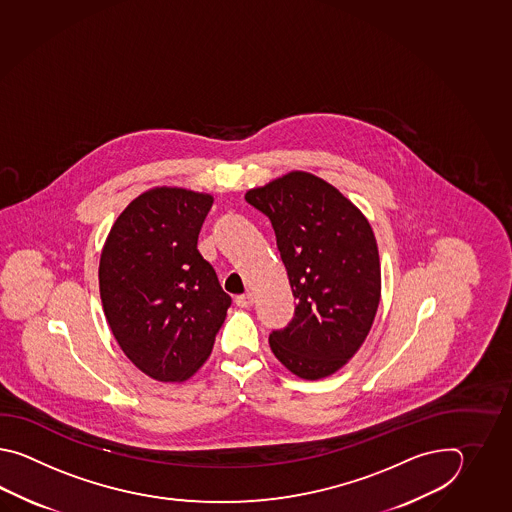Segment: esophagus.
Masks as SVG:
<instances>
[{
	"mask_svg": "<svg viewBox=\"0 0 512 512\" xmlns=\"http://www.w3.org/2000/svg\"><path fill=\"white\" fill-rule=\"evenodd\" d=\"M252 304H254V296H252L251 293L236 296V305H240V307H251Z\"/></svg>",
	"mask_w": 512,
	"mask_h": 512,
	"instance_id": "obj_1",
	"label": "esophagus"
}]
</instances>
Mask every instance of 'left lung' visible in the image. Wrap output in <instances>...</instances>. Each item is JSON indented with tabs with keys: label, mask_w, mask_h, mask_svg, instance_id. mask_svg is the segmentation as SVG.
<instances>
[{
	"label": "left lung",
	"mask_w": 512,
	"mask_h": 512,
	"mask_svg": "<svg viewBox=\"0 0 512 512\" xmlns=\"http://www.w3.org/2000/svg\"><path fill=\"white\" fill-rule=\"evenodd\" d=\"M247 203L271 221L298 300L269 335L274 357L300 379L340 370L370 333L381 300V261L368 219L335 186L291 172L252 188Z\"/></svg>",
	"instance_id": "1"
}]
</instances>
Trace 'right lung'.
I'll list each match as a JSON object with an SVG mask.
<instances>
[{
	"label": "right lung",
	"mask_w": 512,
	"mask_h": 512,
	"mask_svg": "<svg viewBox=\"0 0 512 512\" xmlns=\"http://www.w3.org/2000/svg\"><path fill=\"white\" fill-rule=\"evenodd\" d=\"M214 199L153 188L109 230L98 283L104 315L126 357L148 377L181 382L208 359L230 296L197 251Z\"/></svg>",
	"instance_id": "obj_1"
}]
</instances>
